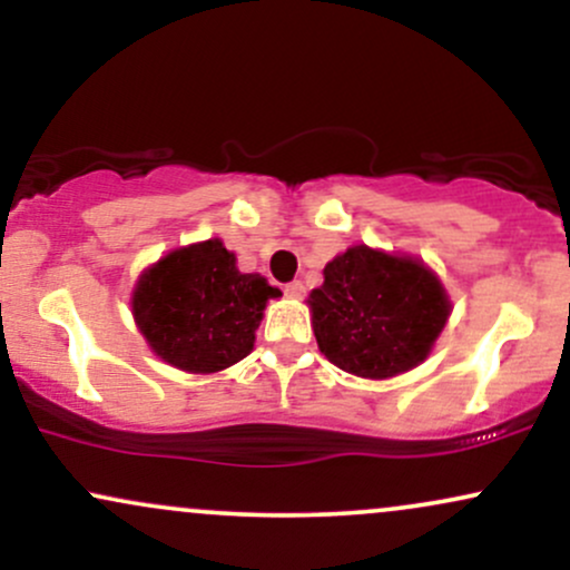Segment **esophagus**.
I'll return each mask as SVG.
<instances>
[{"mask_svg": "<svg viewBox=\"0 0 570 570\" xmlns=\"http://www.w3.org/2000/svg\"><path fill=\"white\" fill-rule=\"evenodd\" d=\"M286 297H292V299H299L305 294V286L299 284V281H292V284H286Z\"/></svg>", "mask_w": 570, "mask_h": 570, "instance_id": "34e87169", "label": "esophagus"}]
</instances>
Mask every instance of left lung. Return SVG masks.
<instances>
[{"label": "left lung", "mask_w": 570, "mask_h": 570, "mask_svg": "<svg viewBox=\"0 0 570 570\" xmlns=\"http://www.w3.org/2000/svg\"><path fill=\"white\" fill-rule=\"evenodd\" d=\"M318 351L370 381L404 375L429 358L448 324V289L423 259L356 244L324 267L307 294Z\"/></svg>", "instance_id": "obj_1"}]
</instances>
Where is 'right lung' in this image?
<instances>
[{
	"label": "right lung",
	"mask_w": 570,
	"mask_h": 570,
	"mask_svg": "<svg viewBox=\"0 0 570 570\" xmlns=\"http://www.w3.org/2000/svg\"><path fill=\"white\" fill-rule=\"evenodd\" d=\"M281 297L259 273H240L219 238L179 246L144 267L130 313L160 362L212 375L248 356L267 299Z\"/></svg>",
	"instance_id": "add662e5"
}]
</instances>
